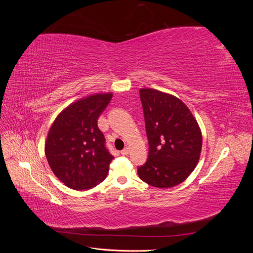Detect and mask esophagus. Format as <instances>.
Returning a JSON list of instances; mask_svg holds the SVG:
<instances>
[{
	"label": "esophagus",
	"instance_id": "obj_1",
	"mask_svg": "<svg viewBox=\"0 0 253 253\" xmlns=\"http://www.w3.org/2000/svg\"><path fill=\"white\" fill-rule=\"evenodd\" d=\"M120 153H121L122 155H127V154H128V148H127V147H126V148H125L124 150H122Z\"/></svg>",
	"mask_w": 253,
	"mask_h": 253
}]
</instances>
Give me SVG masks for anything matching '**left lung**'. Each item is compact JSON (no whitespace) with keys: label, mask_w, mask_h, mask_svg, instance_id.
<instances>
[{"label":"left lung","mask_w":253,"mask_h":253,"mask_svg":"<svg viewBox=\"0 0 253 253\" xmlns=\"http://www.w3.org/2000/svg\"><path fill=\"white\" fill-rule=\"evenodd\" d=\"M149 155L139 178L156 188L179 185L192 173L202 151V132L178 98L152 88L139 90Z\"/></svg>","instance_id":"left-lung-1"}]
</instances>
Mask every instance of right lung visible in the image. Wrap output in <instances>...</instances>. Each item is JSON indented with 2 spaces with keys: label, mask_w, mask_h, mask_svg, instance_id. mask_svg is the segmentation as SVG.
Instances as JSON below:
<instances>
[{
  "label": "right lung",
  "mask_w": 253,
  "mask_h": 253,
  "mask_svg": "<svg viewBox=\"0 0 253 253\" xmlns=\"http://www.w3.org/2000/svg\"><path fill=\"white\" fill-rule=\"evenodd\" d=\"M112 94H96L72 103L53 121L45 155L53 174L74 190H88L103 181L114 156L105 147L98 118Z\"/></svg>",
  "instance_id": "add662e5"
}]
</instances>
